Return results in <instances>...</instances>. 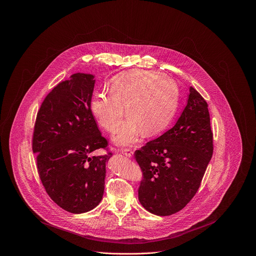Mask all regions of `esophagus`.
<instances>
[{
    "label": "esophagus",
    "mask_w": 256,
    "mask_h": 256,
    "mask_svg": "<svg viewBox=\"0 0 256 256\" xmlns=\"http://www.w3.org/2000/svg\"><path fill=\"white\" fill-rule=\"evenodd\" d=\"M122 153L124 155H126V157H128V158H130L132 156V151L130 148H122Z\"/></svg>",
    "instance_id": "obj_1"
}]
</instances>
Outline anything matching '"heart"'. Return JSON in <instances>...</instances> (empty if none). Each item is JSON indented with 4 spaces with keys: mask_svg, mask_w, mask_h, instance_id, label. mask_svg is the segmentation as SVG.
<instances>
[{
    "mask_svg": "<svg viewBox=\"0 0 256 256\" xmlns=\"http://www.w3.org/2000/svg\"><path fill=\"white\" fill-rule=\"evenodd\" d=\"M178 90L175 83L157 72L130 70L114 77L110 93L101 92L91 101V112L108 132H114L122 122L126 107L128 122L116 136L120 144L161 132L172 120L177 107Z\"/></svg>",
    "mask_w": 256,
    "mask_h": 256,
    "instance_id": "obj_1",
    "label": "heart"
}]
</instances>
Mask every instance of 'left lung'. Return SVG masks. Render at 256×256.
Masks as SVG:
<instances>
[{"label": "left lung", "mask_w": 256, "mask_h": 256, "mask_svg": "<svg viewBox=\"0 0 256 256\" xmlns=\"http://www.w3.org/2000/svg\"><path fill=\"white\" fill-rule=\"evenodd\" d=\"M212 151L208 103L190 87L175 126L134 152L142 173L140 204L157 216L181 210L198 190Z\"/></svg>", "instance_id": "1"}]
</instances>
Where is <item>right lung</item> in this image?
I'll return each instance as SVG.
<instances>
[{
	"label": "right lung",
	"instance_id": "obj_1",
	"mask_svg": "<svg viewBox=\"0 0 256 256\" xmlns=\"http://www.w3.org/2000/svg\"><path fill=\"white\" fill-rule=\"evenodd\" d=\"M94 76L74 74L44 98L36 116L32 151L50 198L72 214L93 210L102 200L105 164L112 155L91 112ZM108 153L93 156L94 150Z\"/></svg>",
	"mask_w": 256,
	"mask_h": 256
}]
</instances>
